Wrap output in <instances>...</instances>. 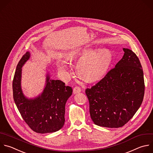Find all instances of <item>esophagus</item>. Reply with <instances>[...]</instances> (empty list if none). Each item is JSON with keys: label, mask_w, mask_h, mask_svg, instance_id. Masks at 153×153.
I'll return each mask as SVG.
<instances>
[{"label": "esophagus", "mask_w": 153, "mask_h": 153, "mask_svg": "<svg viewBox=\"0 0 153 153\" xmlns=\"http://www.w3.org/2000/svg\"><path fill=\"white\" fill-rule=\"evenodd\" d=\"M81 92V89L80 87L79 86H76L75 88H74L73 89V94H76L77 93H79Z\"/></svg>", "instance_id": "34e87169"}]
</instances>
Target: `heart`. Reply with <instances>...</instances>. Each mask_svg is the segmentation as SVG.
<instances>
[{
	"label": "heart",
	"mask_w": 153,
	"mask_h": 153,
	"mask_svg": "<svg viewBox=\"0 0 153 153\" xmlns=\"http://www.w3.org/2000/svg\"><path fill=\"white\" fill-rule=\"evenodd\" d=\"M65 59L71 62L79 60L76 65L78 75L86 82H94L103 79L107 74L113 61V55L108 49L85 45L71 50L66 55ZM57 67L64 78L69 77L68 64L65 61H58Z\"/></svg>",
	"instance_id": "1"
}]
</instances>
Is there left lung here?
<instances>
[{"mask_svg": "<svg viewBox=\"0 0 153 153\" xmlns=\"http://www.w3.org/2000/svg\"><path fill=\"white\" fill-rule=\"evenodd\" d=\"M123 58L104 78L85 93L95 124L109 128L125 125L140 108L145 85L142 65L136 55L123 48Z\"/></svg>", "mask_w": 153, "mask_h": 153, "instance_id": "obj_1", "label": "left lung"}]
</instances>
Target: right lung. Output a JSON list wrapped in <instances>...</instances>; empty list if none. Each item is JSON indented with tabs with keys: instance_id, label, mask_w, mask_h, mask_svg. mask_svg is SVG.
<instances>
[{
	"instance_id": "add662e5",
	"label": "right lung",
	"mask_w": 153,
	"mask_h": 153,
	"mask_svg": "<svg viewBox=\"0 0 153 153\" xmlns=\"http://www.w3.org/2000/svg\"><path fill=\"white\" fill-rule=\"evenodd\" d=\"M27 52L20 60L13 82V98L22 118L34 131L38 133H53L64 125L65 104L72 95L71 87L59 80L50 79L47 74L43 91L33 98H27L21 86L22 67L30 58Z\"/></svg>"
}]
</instances>
